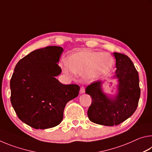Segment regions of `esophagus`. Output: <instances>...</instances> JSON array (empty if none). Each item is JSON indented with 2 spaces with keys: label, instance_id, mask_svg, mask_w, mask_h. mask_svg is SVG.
I'll return each mask as SVG.
<instances>
[{
  "label": "esophagus",
  "instance_id": "1",
  "mask_svg": "<svg viewBox=\"0 0 152 152\" xmlns=\"http://www.w3.org/2000/svg\"><path fill=\"white\" fill-rule=\"evenodd\" d=\"M80 92L81 94H83L85 92V88H84V87H83V86L81 87L80 90Z\"/></svg>",
  "mask_w": 152,
  "mask_h": 152
}]
</instances>
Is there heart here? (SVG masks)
<instances>
[{"mask_svg": "<svg viewBox=\"0 0 152 152\" xmlns=\"http://www.w3.org/2000/svg\"><path fill=\"white\" fill-rule=\"evenodd\" d=\"M113 58L109 53L80 51L68 56L62 65L64 72L82 74L87 81L92 82L107 74L112 68Z\"/></svg>", "mask_w": 152, "mask_h": 152, "instance_id": "1", "label": "heart"}]
</instances>
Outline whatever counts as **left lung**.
<instances>
[{
    "label": "left lung",
    "instance_id": "1",
    "mask_svg": "<svg viewBox=\"0 0 152 152\" xmlns=\"http://www.w3.org/2000/svg\"><path fill=\"white\" fill-rule=\"evenodd\" d=\"M116 59L114 78L118 79V93L110 97L102 90L104 82L94 81L86 88V93L92 97L88 117L96 124L117 125L130 117L137 109L140 97L139 74L127 56L113 53Z\"/></svg>",
    "mask_w": 152,
    "mask_h": 152
}]
</instances>
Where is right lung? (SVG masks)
I'll use <instances>...</instances> for the list:
<instances>
[{
  "mask_svg": "<svg viewBox=\"0 0 152 152\" xmlns=\"http://www.w3.org/2000/svg\"><path fill=\"white\" fill-rule=\"evenodd\" d=\"M63 48L48 46L19 61L10 82L11 102L20 121L36 129L51 128L63 119L64 110L78 95L77 84L64 85L56 76Z\"/></svg>",
  "mask_w": 152,
  "mask_h": 152,
  "instance_id": "add662e5",
  "label": "right lung"
}]
</instances>
